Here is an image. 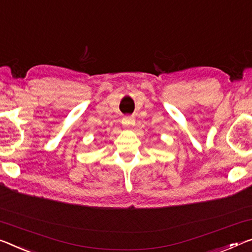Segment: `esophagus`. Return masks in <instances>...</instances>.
Listing matches in <instances>:
<instances>
[{
    "label": "esophagus",
    "instance_id": "esophagus-1",
    "mask_svg": "<svg viewBox=\"0 0 252 252\" xmlns=\"http://www.w3.org/2000/svg\"><path fill=\"white\" fill-rule=\"evenodd\" d=\"M122 123H123V126H134L135 120H134L133 117H126V118L123 119Z\"/></svg>",
    "mask_w": 252,
    "mask_h": 252
}]
</instances>
